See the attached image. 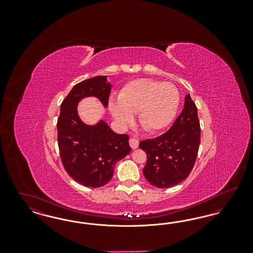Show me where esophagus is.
Masks as SVG:
<instances>
[{
  "mask_svg": "<svg viewBox=\"0 0 253 253\" xmlns=\"http://www.w3.org/2000/svg\"><path fill=\"white\" fill-rule=\"evenodd\" d=\"M129 144L131 146V148L134 150V149H136V148L138 147V140H137L136 138L132 137V138H130V140H129Z\"/></svg>",
  "mask_w": 253,
  "mask_h": 253,
  "instance_id": "34e87169",
  "label": "esophagus"
}]
</instances>
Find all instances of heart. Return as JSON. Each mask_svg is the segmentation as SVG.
Segmentation results:
<instances>
[{
  "label": "heart",
  "instance_id": "heart-1",
  "mask_svg": "<svg viewBox=\"0 0 253 253\" xmlns=\"http://www.w3.org/2000/svg\"><path fill=\"white\" fill-rule=\"evenodd\" d=\"M179 105V92L175 85L151 79H138L121 88L118 101H110L109 110L122 126L137 114L140 127L148 132L165 129L175 117Z\"/></svg>",
  "mask_w": 253,
  "mask_h": 253
}]
</instances>
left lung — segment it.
<instances>
[{
    "label": "left lung",
    "instance_id": "left-lung-1",
    "mask_svg": "<svg viewBox=\"0 0 253 253\" xmlns=\"http://www.w3.org/2000/svg\"><path fill=\"white\" fill-rule=\"evenodd\" d=\"M200 122L191 96L168 131L140 141L147 162L143 174L153 186L165 189L185 180L193 169L200 145Z\"/></svg>",
    "mask_w": 253,
    "mask_h": 253
}]
</instances>
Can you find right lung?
<instances>
[{
  "mask_svg": "<svg viewBox=\"0 0 253 253\" xmlns=\"http://www.w3.org/2000/svg\"><path fill=\"white\" fill-rule=\"evenodd\" d=\"M111 84L106 76H97L73 87L60 104L58 145L63 168L73 179L90 188H99L112 179L116 163L131 152L129 135L116 133L104 121L87 126L80 120L77 104L95 96L109 103Z\"/></svg>",
  "mask_w": 253,
  "mask_h": 253,
  "instance_id": "1",
  "label": "right lung"
}]
</instances>
